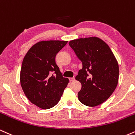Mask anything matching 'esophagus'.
Instances as JSON below:
<instances>
[{"instance_id": "esophagus-1", "label": "esophagus", "mask_w": 135, "mask_h": 135, "mask_svg": "<svg viewBox=\"0 0 135 135\" xmlns=\"http://www.w3.org/2000/svg\"><path fill=\"white\" fill-rule=\"evenodd\" d=\"M69 81H74V80H75V77H73V78H69Z\"/></svg>"}]
</instances>
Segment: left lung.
<instances>
[{
	"instance_id": "1",
	"label": "left lung",
	"mask_w": 135,
	"mask_h": 135,
	"mask_svg": "<svg viewBox=\"0 0 135 135\" xmlns=\"http://www.w3.org/2000/svg\"><path fill=\"white\" fill-rule=\"evenodd\" d=\"M69 45L82 62L76 80L81 84L78 93L81 103L96 107L112 94L119 80V65L108 45L96 37L70 41Z\"/></svg>"
}]
</instances>
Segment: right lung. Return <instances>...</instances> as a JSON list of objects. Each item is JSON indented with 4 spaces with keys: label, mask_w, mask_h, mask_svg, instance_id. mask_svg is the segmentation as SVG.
Wrapping results in <instances>:
<instances>
[{
    "label": "right lung",
    "mask_w": 135,
    "mask_h": 135,
    "mask_svg": "<svg viewBox=\"0 0 135 135\" xmlns=\"http://www.w3.org/2000/svg\"><path fill=\"white\" fill-rule=\"evenodd\" d=\"M66 41H43L35 44L23 60L20 84L32 103L49 109L59 103L69 79L64 78L55 62Z\"/></svg>",
    "instance_id": "right-lung-1"
}]
</instances>
